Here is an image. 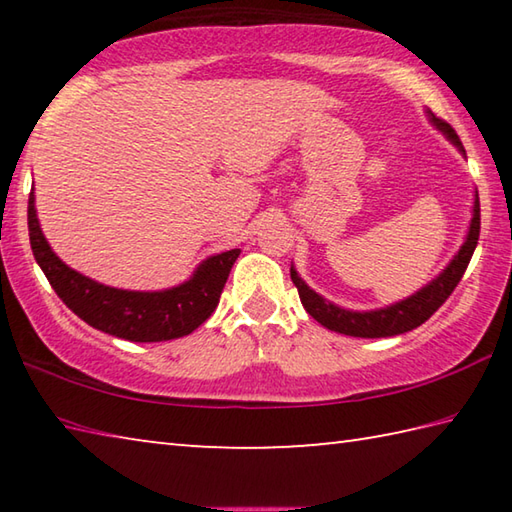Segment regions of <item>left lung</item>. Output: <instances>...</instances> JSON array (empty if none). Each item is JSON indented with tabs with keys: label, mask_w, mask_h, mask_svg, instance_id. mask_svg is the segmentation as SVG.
I'll use <instances>...</instances> for the list:
<instances>
[{
	"label": "left lung",
	"mask_w": 512,
	"mask_h": 512,
	"mask_svg": "<svg viewBox=\"0 0 512 512\" xmlns=\"http://www.w3.org/2000/svg\"><path fill=\"white\" fill-rule=\"evenodd\" d=\"M427 117L431 124L436 126L440 133H445L449 137V142H452L456 149L465 155L463 144L458 140L454 128L449 126L445 119L433 115L431 110H427ZM479 232H481V207H479V194H474V214H472L470 230H467L465 244L454 255L449 266L436 277V280H431L427 287H422L420 291H415L413 296H409L402 302H395V305L384 307V309H375V311L341 309L339 305H334V302L318 296L314 289H309L293 266H291V280L296 284V289L300 293V302L302 307L307 309V314L314 320H318L323 327L332 329V332H339L345 336H359V339H384V336H397L420 327L424 320H429L433 314H436L438 307L452 296V291L456 289V284L461 282L465 268L474 255L476 241H479Z\"/></svg>",
	"instance_id": "obj_1"
}]
</instances>
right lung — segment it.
<instances>
[{"instance_id":"1","label":"right lung","mask_w":512,"mask_h":512,"mask_svg":"<svg viewBox=\"0 0 512 512\" xmlns=\"http://www.w3.org/2000/svg\"><path fill=\"white\" fill-rule=\"evenodd\" d=\"M29 239L36 262L58 298L85 323L133 343L180 339L203 325L219 305L230 268L241 250L207 257L187 282L164 291H126L106 287L76 273L60 259L42 235L36 198L29 196Z\"/></svg>"}]
</instances>
